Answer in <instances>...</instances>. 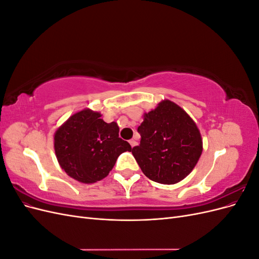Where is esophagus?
I'll return each mask as SVG.
<instances>
[{
	"instance_id": "34e87169",
	"label": "esophagus",
	"mask_w": 259,
	"mask_h": 259,
	"mask_svg": "<svg viewBox=\"0 0 259 259\" xmlns=\"http://www.w3.org/2000/svg\"><path fill=\"white\" fill-rule=\"evenodd\" d=\"M130 144H131L132 147H135V146L137 145V142H136L135 139H131V140H130Z\"/></svg>"
}]
</instances>
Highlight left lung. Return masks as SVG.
<instances>
[{"label": "left lung", "instance_id": "8db88e82", "mask_svg": "<svg viewBox=\"0 0 259 259\" xmlns=\"http://www.w3.org/2000/svg\"><path fill=\"white\" fill-rule=\"evenodd\" d=\"M138 126L140 144L132 153L143 173L155 183L174 185L189 175L200 159L203 143L197 124L168 99L145 112Z\"/></svg>", "mask_w": 259, "mask_h": 259}]
</instances>
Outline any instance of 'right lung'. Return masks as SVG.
I'll return each instance as SVG.
<instances>
[{
	"label": "right lung",
	"instance_id": "add662e5",
	"mask_svg": "<svg viewBox=\"0 0 259 259\" xmlns=\"http://www.w3.org/2000/svg\"><path fill=\"white\" fill-rule=\"evenodd\" d=\"M100 117V112L83 109L70 116L54 135L60 167L83 184L104 179L119 155L132 151L131 145L119 137L117 124L106 123Z\"/></svg>",
	"mask_w": 259,
	"mask_h": 259
}]
</instances>
